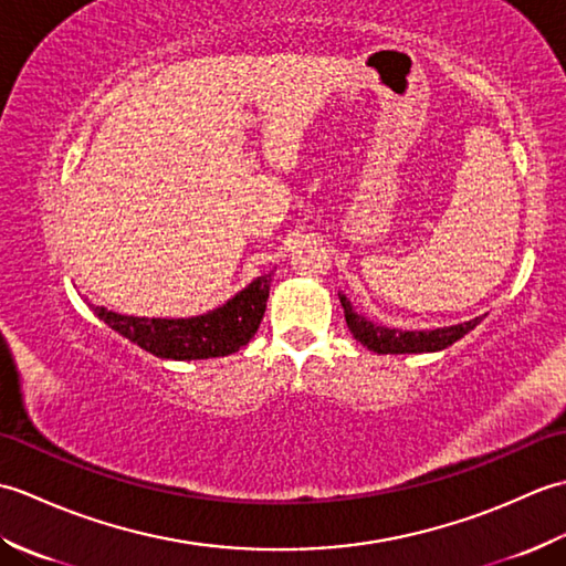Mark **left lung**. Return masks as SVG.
<instances>
[{"label":"left lung","mask_w":566,"mask_h":566,"mask_svg":"<svg viewBox=\"0 0 566 566\" xmlns=\"http://www.w3.org/2000/svg\"><path fill=\"white\" fill-rule=\"evenodd\" d=\"M340 296V304L345 308V321L347 328L355 335L357 343H363L367 350L379 353V355H406V353H436L444 350V347L457 343L469 331H474L484 316H476L467 323H457V326L448 328H436V331H399V328H387L377 326V323L367 321L353 311L350 302H347L345 294Z\"/></svg>","instance_id":"obj_1"}]
</instances>
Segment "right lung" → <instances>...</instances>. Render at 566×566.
<instances>
[{
	"label": "right lung",
	"mask_w": 566,
	"mask_h": 566,
	"mask_svg": "<svg viewBox=\"0 0 566 566\" xmlns=\"http://www.w3.org/2000/svg\"><path fill=\"white\" fill-rule=\"evenodd\" d=\"M272 272L252 280L243 292L209 314L191 318H138L92 306L106 326L163 359H209L233 355L258 333L268 308Z\"/></svg>",
	"instance_id": "right-lung-1"
}]
</instances>
